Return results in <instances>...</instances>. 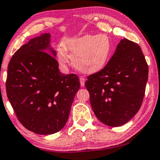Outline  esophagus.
<instances>
[{
  "instance_id": "esophagus-1",
  "label": "esophagus",
  "mask_w": 160,
  "mask_h": 160,
  "mask_svg": "<svg viewBox=\"0 0 160 160\" xmlns=\"http://www.w3.org/2000/svg\"><path fill=\"white\" fill-rule=\"evenodd\" d=\"M85 78H83V77H81L80 78V85L82 87H84L85 86Z\"/></svg>"
}]
</instances>
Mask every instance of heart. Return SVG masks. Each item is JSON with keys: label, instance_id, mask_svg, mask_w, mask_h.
Segmentation results:
<instances>
[{"label": "heart", "instance_id": "heart-1", "mask_svg": "<svg viewBox=\"0 0 160 160\" xmlns=\"http://www.w3.org/2000/svg\"><path fill=\"white\" fill-rule=\"evenodd\" d=\"M111 51V43L107 35H85L66 38L62 47L57 49V56L62 66L68 63L69 56L77 70L93 74L103 69L109 61Z\"/></svg>", "mask_w": 160, "mask_h": 160}]
</instances>
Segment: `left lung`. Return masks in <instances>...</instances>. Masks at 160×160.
Segmentation results:
<instances>
[{
	"mask_svg": "<svg viewBox=\"0 0 160 160\" xmlns=\"http://www.w3.org/2000/svg\"><path fill=\"white\" fill-rule=\"evenodd\" d=\"M148 78V66L140 46L122 39L105 67L85 82L97 118L111 127L130 121L141 108Z\"/></svg>",
	"mask_w": 160,
	"mask_h": 160,
	"instance_id": "8db88e82",
	"label": "left lung"
}]
</instances>
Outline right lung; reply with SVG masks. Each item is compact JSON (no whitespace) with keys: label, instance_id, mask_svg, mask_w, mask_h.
I'll use <instances>...</instances> for the list:
<instances>
[{"label":"right lung","instance_id":"obj_1","mask_svg":"<svg viewBox=\"0 0 160 160\" xmlns=\"http://www.w3.org/2000/svg\"><path fill=\"white\" fill-rule=\"evenodd\" d=\"M51 34L34 38L10 59L7 94L19 121L38 134H52L65 126L79 78L58 69Z\"/></svg>","mask_w":160,"mask_h":160}]
</instances>
